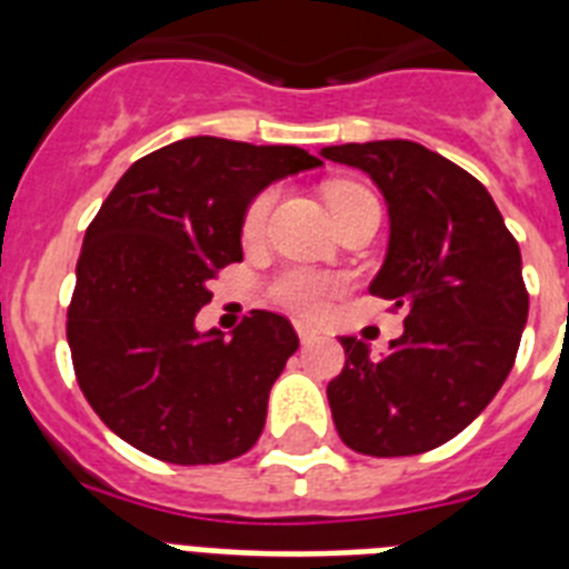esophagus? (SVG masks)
Wrapping results in <instances>:
<instances>
[{"label":"esophagus","mask_w":569,"mask_h":569,"mask_svg":"<svg viewBox=\"0 0 569 569\" xmlns=\"http://www.w3.org/2000/svg\"><path fill=\"white\" fill-rule=\"evenodd\" d=\"M295 330H298V339H301L303 346H312V342H319V330L316 328H310V325H303V321H298V325H295Z\"/></svg>","instance_id":"obj_1"}]
</instances>
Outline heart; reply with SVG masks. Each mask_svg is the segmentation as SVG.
<instances>
[{"instance_id":"1","label":"heart","mask_w":569,"mask_h":569,"mask_svg":"<svg viewBox=\"0 0 569 569\" xmlns=\"http://www.w3.org/2000/svg\"><path fill=\"white\" fill-rule=\"evenodd\" d=\"M363 189L357 186H346V182H337L328 189V203L333 206L351 203V200H363ZM271 206H274V191H262V194L248 206L244 212V221H241V236L244 239H259L266 232L268 214H271ZM339 292V280L330 274H321V271H310V268H289L280 277H274L271 283V295H274L277 303H283L289 310H298L303 316H321L328 310V301Z\"/></svg>"}]
</instances>
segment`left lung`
<instances>
[{
  "label": "left lung",
  "instance_id": "1",
  "mask_svg": "<svg viewBox=\"0 0 569 569\" xmlns=\"http://www.w3.org/2000/svg\"><path fill=\"white\" fill-rule=\"evenodd\" d=\"M383 194L389 244L369 292L405 312V333L372 357L342 337L328 383L348 449L405 458L458 437L511 372L529 319L520 244L481 182L416 141L321 147Z\"/></svg>",
  "mask_w": 569,
  "mask_h": 569
}]
</instances>
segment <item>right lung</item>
<instances>
[{"mask_svg":"<svg viewBox=\"0 0 569 569\" xmlns=\"http://www.w3.org/2000/svg\"><path fill=\"white\" fill-rule=\"evenodd\" d=\"M292 144L194 136L138 159L84 232L67 342L88 405L150 458L244 455L298 351L289 319L253 310L230 337L194 325L209 280L241 259V221L271 182L319 168Z\"/></svg>","mask_w":569,"mask_h":569,"instance_id":"right-lung-1","label":"right lung"}]
</instances>
